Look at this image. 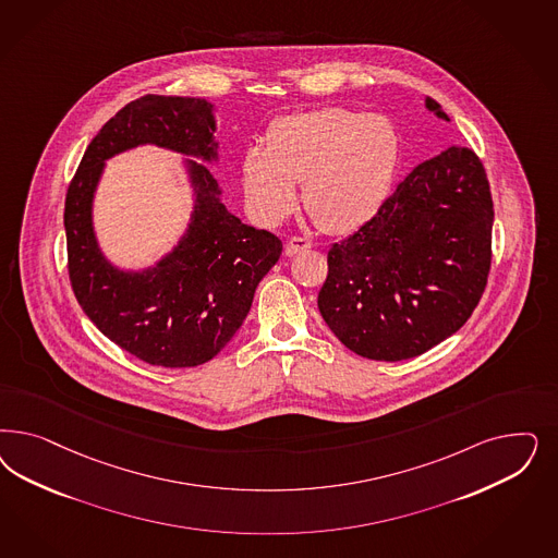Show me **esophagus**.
Here are the masks:
<instances>
[{
  "instance_id": "34e87169",
  "label": "esophagus",
  "mask_w": 558,
  "mask_h": 558,
  "mask_svg": "<svg viewBox=\"0 0 558 558\" xmlns=\"http://www.w3.org/2000/svg\"><path fill=\"white\" fill-rule=\"evenodd\" d=\"M307 248H312V242H310L307 238L293 235V238H289L288 244H286V254H288V256H295V254L307 251Z\"/></svg>"
}]
</instances>
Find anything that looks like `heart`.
Returning a JSON list of instances; mask_svg holds the SVG:
<instances>
[{
  "label": "heart",
  "instance_id": "b5f03b06",
  "mask_svg": "<svg viewBox=\"0 0 558 558\" xmlns=\"http://www.w3.org/2000/svg\"><path fill=\"white\" fill-rule=\"evenodd\" d=\"M398 135L379 114L320 108L277 119L265 149L251 147L242 184L254 214L277 223L298 203L328 234H349L376 216L388 198L398 166Z\"/></svg>",
  "mask_w": 558,
  "mask_h": 558
}]
</instances>
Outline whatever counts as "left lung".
I'll return each mask as SVG.
<instances>
[{"mask_svg": "<svg viewBox=\"0 0 558 558\" xmlns=\"http://www.w3.org/2000/svg\"><path fill=\"white\" fill-rule=\"evenodd\" d=\"M435 117L450 121L427 98ZM493 197L481 158L460 145L425 160L378 214L332 244L318 310L361 357L402 361L466 324L490 270Z\"/></svg>", "mask_w": 558, "mask_h": 558, "instance_id": "obj_1", "label": "left lung"}]
</instances>
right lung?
I'll return each instance as SVG.
<instances>
[{
	"mask_svg": "<svg viewBox=\"0 0 558 558\" xmlns=\"http://www.w3.org/2000/svg\"><path fill=\"white\" fill-rule=\"evenodd\" d=\"M211 105L201 98L147 94L121 108L92 140L65 195L68 270L77 304L98 330L149 365L195 367L232 341L254 289L283 244L219 203L207 166L191 162L197 205L174 252L144 272L114 269L98 251L92 197L105 160L156 144L209 162L217 156Z\"/></svg>",
	"mask_w": 558,
	"mask_h": 558,
	"instance_id": "obj_1",
	"label": "right lung"
}]
</instances>
